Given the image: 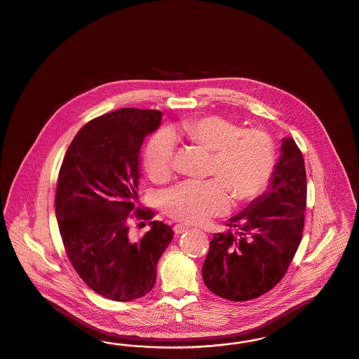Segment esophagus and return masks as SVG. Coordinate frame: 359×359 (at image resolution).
Segmentation results:
<instances>
[{"label":"esophagus","instance_id":"1","mask_svg":"<svg viewBox=\"0 0 359 359\" xmlns=\"http://www.w3.org/2000/svg\"><path fill=\"white\" fill-rule=\"evenodd\" d=\"M188 227L187 224H175L173 226V231H175V234H182V233H184V231H187Z\"/></svg>","mask_w":359,"mask_h":359}]
</instances>
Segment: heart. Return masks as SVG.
Instances as JSON below:
<instances>
[{"label": "heart", "instance_id": "heart-1", "mask_svg": "<svg viewBox=\"0 0 359 359\" xmlns=\"http://www.w3.org/2000/svg\"><path fill=\"white\" fill-rule=\"evenodd\" d=\"M189 142L212 152L205 182L188 180L161 195L163 210L177 221L202 223L224 214L230 195L245 203L269 184L274 171V145L271 136L258 128L242 129L221 116H202L182 121L176 129ZM175 141L168 132L149 138L144 151V168L157 183L171 177L175 168Z\"/></svg>", "mask_w": 359, "mask_h": 359}]
</instances>
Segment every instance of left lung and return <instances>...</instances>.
<instances>
[{"label":"left lung","instance_id":"obj_1","mask_svg":"<svg viewBox=\"0 0 359 359\" xmlns=\"http://www.w3.org/2000/svg\"><path fill=\"white\" fill-rule=\"evenodd\" d=\"M307 207V175L302 151L284 138L269 189L215 234L202 266L205 287L230 302L253 300L285 276L300 245Z\"/></svg>","mask_w":359,"mask_h":359}]
</instances>
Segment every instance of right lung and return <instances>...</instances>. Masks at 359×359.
I'll return each mask as SVG.
<instances>
[{
  "label": "right lung",
  "mask_w": 359,
  "mask_h": 359,
  "mask_svg": "<svg viewBox=\"0 0 359 359\" xmlns=\"http://www.w3.org/2000/svg\"><path fill=\"white\" fill-rule=\"evenodd\" d=\"M161 116L123 107L87 122L59 171L55 211L69 262L91 290L114 302L135 300L154 288L157 261L173 236L160 221L138 240L128 234L130 219L154 217L152 210L136 207L138 154Z\"/></svg>",
  "instance_id": "add662e5"
}]
</instances>
